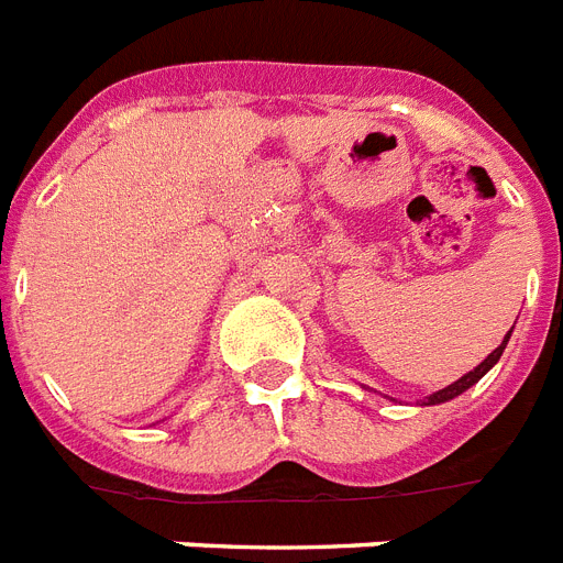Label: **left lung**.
I'll list each match as a JSON object with an SVG mask.
<instances>
[{"instance_id": "8db88e82", "label": "left lung", "mask_w": 563, "mask_h": 563, "mask_svg": "<svg viewBox=\"0 0 563 563\" xmlns=\"http://www.w3.org/2000/svg\"><path fill=\"white\" fill-rule=\"evenodd\" d=\"M509 336H512V331L506 333L504 342H500V345L495 347V351H492V354L486 356V360H483L475 371H468L466 376H460L457 383H452V385H449V388H443V391L431 394V397L426 399L422 406H438V402H445V399H454V397H457V394H463V391H466V388H472V385H475L477 379H481V376L486 374V371H489L492 365H495V362L500 360V354H504V347H506V342H509Z\"/></svg>"}]
</instances>
